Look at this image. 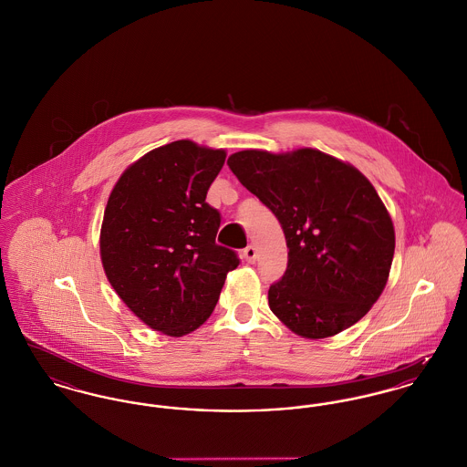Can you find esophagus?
Masks as SVG:
<instances>
[{
  "label": "esophagus",
  "instance_id": "esophagus-1",
  "mask_svg": "<svg viewBox=\"0 0 467 467\" xmlns=\"http://www.w3.org/2000/svg\"><path fill=\"white\" fill-rule=\"evenodd\" d=\"M242 255H244V259H245L247 263H255V259H257V248L254 247V245H247V247L244 248Z\"/></svg>",
  "mask_w": 467,
  "mask_h": 467
}]
</instances>
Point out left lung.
<instances>
[{"instance_id":"8db88e82","label":"left lung","mask_w":467,"mask_h":467,"mask_svg":"<svg viewBox=\"0 0 467 467\" xmlns=\"http://www.w3.org/2000/svg\"><path fill=\"white\" fill-rule=\"evenodd\" d=\"M227 165L285 236L287 270L268 291L275 316L305 338L358 323L381 296L395 252L393 223L372 183L312 148L245 150Z\"/></svg>"}]
</instances>
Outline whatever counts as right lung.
Wrapping results in <instances>:
<instances>
[{
  "label": "right lung",
  "instance_id": "right-lung-1",
  "mask_svg": "<svg viewBox=\"0 0 467 467\" xmlns=\"http://www.w3.org/2000/svg\"><path fill=\"white\" fill-rule=\"evenodd\" d=\"M225 162L223 150L174 140L130 165L112 192L100 231L110 285L150 328L182 337L219 302L238 254L215 238L220 213L206 193Z\"/></svg>",
  "mask_w": 467,
  "mask_h": 467
}]
</instances>
